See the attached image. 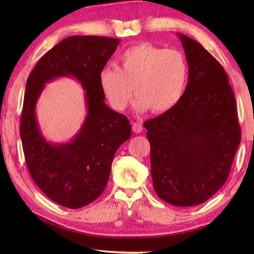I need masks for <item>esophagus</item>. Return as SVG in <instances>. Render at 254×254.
<instances>
[{
    "label": "esophagus",
    "instance_id": "esophagus-1",
    "mask_svg": "<svg viewBox=\"0 0 254 254\" xmlns=\"http://www.w3.org/2000/svg\"><path fill=\"white\" fill-rule=\"evenodd\" d=\"M132 131L135 133H141L143 131V126L140 123H133L132 124Z\"/></svg>",
    "mask_w": 254,
    "mask_h": 254
}]
</instances>
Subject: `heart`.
I'll return each instance as SVG.
<instances>
[{
  "label": "heart",
  "instance_id": "1",
  "mask_svg": "<svg viewBox=\"0 0 254 254\" xmlns=\"http://www.w3.org/2000/svg\"><path fill=\"white\" fill-rule=\"evenodd\" d=\"M189 65L178 50L139 43L122 53L118 68L107 66L98 82L114 110L124 111L134 93V109L165 113L180 102L187 88Z\"/></svg>",
  "mask_w": 254,
  "mask_h": 254
}]
</instances>
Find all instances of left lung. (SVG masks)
<instances>
[{
  "label": "left lung",
  "instance_id": "left-lung-1",
  "mask_svg": "<svg viewBox=\"0 0 254 254\" xmlns=\"http://www.w3.org/2000/svg\"><path fill=\"white\" fill-rule=\"evenodd\" d=\"M178 36L189 65L186 91L172 110L144 127L153 189L162 200L187 207L206 201L224 186L241 127L224 67L200 43Z\"/></svg>",
  "mask_w": 254,
  "mask_h": 254
}]
</instances>
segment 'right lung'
<instances>
[{
	"label": "right lung",
	"mask_w": 254,
	"mask_h": 254,
	"mask_svg": "<svg viewBox=\"0 0 254 254\" xmlns=\"http://www.w3.org/2000/svg\"><path fill=\"white\" fill-rule=\"evenodd\" d=\"M120 39L71 36L38 61L26 81L20 135L33 180L51 200L78 209L94 201L108 182L115 151L131 135L124 114L105 104L98 76L117 50ZM73 77L82 84L87 115L80 131L67 143L45 140L35 117V105L45 83Z\"/></svg>",
	"instance_id": "1"
}]
</instances>
